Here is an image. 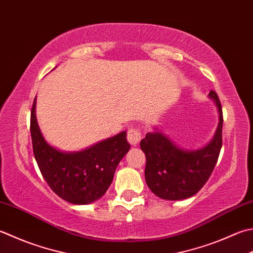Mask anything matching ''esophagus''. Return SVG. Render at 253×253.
<instances>
[{
  "label": "esophagus",
  "instance_id": "34e87169",
  "mask_svg": "<svg viewBox=\"0 0 253 253\" xmlns=\"http://www.w3.org/2000/svg\"><path fill=\"white\" fill-rule=\"evenodd\" d=\"M127 140L131 146H137L139 141L141 140V133L139 130L135 129V128H130L127 132Z\"/></svg>",
  "mask_w": 253,
  "mask_h": 253
}]
</instances>
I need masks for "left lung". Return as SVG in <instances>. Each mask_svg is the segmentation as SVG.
I'll use <instances>...</instances> for the list:
<instances>
[{
    "label": "left lung",
    "instance_id": "obj_1",
    "mask_svg": "<svg viewBox=\"0 0 253 253\" xmlns=\"http://www.w3.org/2000/svg\"><path fill=\"white\" fill-rule=\"evenodd\" d=\"M209 97L215 103L219 122L215 135L206 146L185 149L155 127L140 141L146 155V183L153 194L162 200L180 201L195 195L207 180L218 160L221 149L222 111L219 98L214 91Z\"/></svg>",
    "mask_w": 253,
    "mask_h": 253
}]
</instances>
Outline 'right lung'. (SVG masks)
Here are the masks:
<instances>
[{
	"label": "right lung",
	"mask_w": 253,
	"mask_h": 253,
	"mask_svg": "<svg viewBox=\"0 0 253 253\" xmlns=\"http://www.w3.org/2000/svg\"><path fill=\"white\" fill-rule=\"evenodd\" d=\"M35 159L43 179L62 200L86 205L100 200L113 181L118 163L129 151L126 131L79 151H62L44 139L36 118V97L31 113Z\"/></svg>",
	"instance_id": "1"
}]
</instances>
